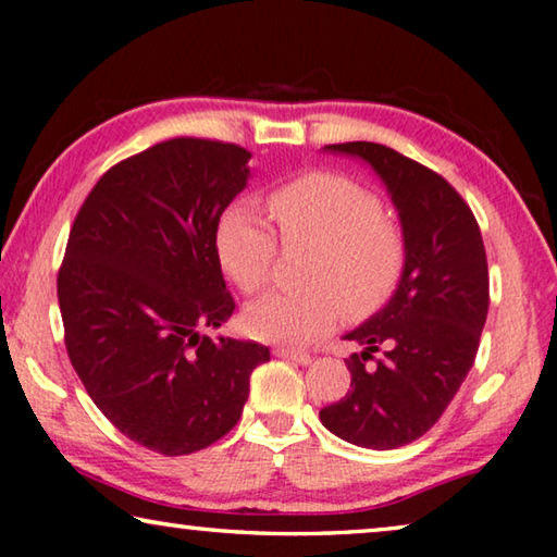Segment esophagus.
<instances>
[{
    "label": "esophagus",
    "instance_id": "esophagus-1",
    "mask_svg": "<svg viewBox=\"0 0 557 557\" xmlns=\"http://www.w3.org/2000/svg\"><path fill=\"white\" fill-rule=\"evenodd\" d=\"M275 356L277 358H285V360H292V362H299V366H309V362H311L309 352L292 350V348H275Z\"/></svg>",
    "mask_w": 557,
    "mask_h": 557
}]
</instances>
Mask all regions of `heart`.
<instances>
[{
	"instance_id": "obj_1",
	"label": "heart",
	"mask_w": 557,
	"mask_h": 557,
	"mask_svg": "<svg viewBox=\"0 0 557 557\" xmlns=\"http://www.w3.org/2000/svg\"><path fill=\"white\" fill-rule=\"evenodd\" d=\"M268 207L277 231L246 201L221 214V270L244 295H256L270 282L282 240L287 248H317L307 272L313 289L270 292L250 301L244 311L250 336L307 346L336 329L343 311L350 319H368L397 295L407 275L409 244L401 224L384 214L377 191L346 175L311 170L272 189Z\"/></svg>"
}]
</instances>
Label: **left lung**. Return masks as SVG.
<instances>
[{"instance_id": "8db88e82", "label": "left lung", "mask_w": 557, "mask_h": 557, "mask_svg": "<svg viewBox=\"0 0 557 557\" xmlns=\"http://www.w3.org/2000/svg\"><path fill=\"white\" fill-rule=\"evenodd\" d=\"M375 168L399 209L409 262L397 295L346 341L350 389L319 419L360 448L392 450L421 438L448 409L478 356L490 309L482 234L458 189L387 146H326ZM381 358H376V352Z\"/></svg>"}]
</instances>
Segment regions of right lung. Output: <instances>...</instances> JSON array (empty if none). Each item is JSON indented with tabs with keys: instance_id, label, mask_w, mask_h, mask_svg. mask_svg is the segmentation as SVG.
<instances>
[{
	"instance_id": "add662e5",
	"label": "right lung",
	"mask_w": 557,
	"mask_h": 557,
	"mask_svg": "<svg viewBox=\"0 0 557 557\" xmlns=\"http://www.w3.org/2000/svg\"><path fill=\"white\" fill-rule=\"evenodd\" d=\"M250 153L170 138L97 180L70 228L58 301L70 362L99 411L148 450L189 455L236 426L256 341L209 338L236 309L216 226L248 182Z\"/></svg>"
}]
</instances>
